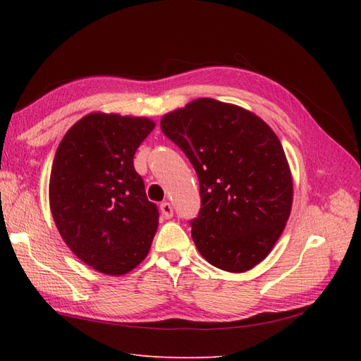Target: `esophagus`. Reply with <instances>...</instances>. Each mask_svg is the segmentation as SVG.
<instances>
[{"instance_id":"esophagus-1","label":"esophagus","mask_w":361,"mask_h":361,"mask_svg":"<svg viewBox=\"0 0 361 361\" xmlns=\"http://www.w3.org/2000/svg\"><path fill=\"white\" fill-rule=\"evenodd\" d=\"M159 208H161V212H163V216L166 219H172L173 217V208H172L171 203H167V202L161 203Z\"/></svg>"}]
</instances>
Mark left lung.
I'll return each mask as SVG.
<instances>
[{
  "label": "left lung",
  "instance_id": "obj_1",
  "mask_svg": "<svg viewBox=\"0 0 361 361\" xmlns=\"http://www.w3.org/2000/svg\"><path fill=\"white\" fill-rule=\"evenodd\" d=\"M161 130L185 152L200 181L202 208L190 220L200 255L231 273L270 255L293 202L279 137L255 113L202 97L167 113Z\"/></svg>",
  "mask_w": 361,
  "mask_h": 361
}]
</instances>
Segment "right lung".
Here are the masks:
<instances>
[{
  "mask_svg": "<svg viewBox=\"0 0 361 361\" xmlns=\"http://www.w3.org/2000/svg\"><path fill=\"white\" fill-rule=\"evenodd\" d=\"M153 128L149 118L90 113L68 130L54 157V221L74 255L104 274L132 271L155 237L158 208L133 166Z\"/></svg>",
  "mask_w": 361,
  "mask_h": 361,
  "instance_id": "right-lung-1",
  "label": "right lung"
}]
</instances>
